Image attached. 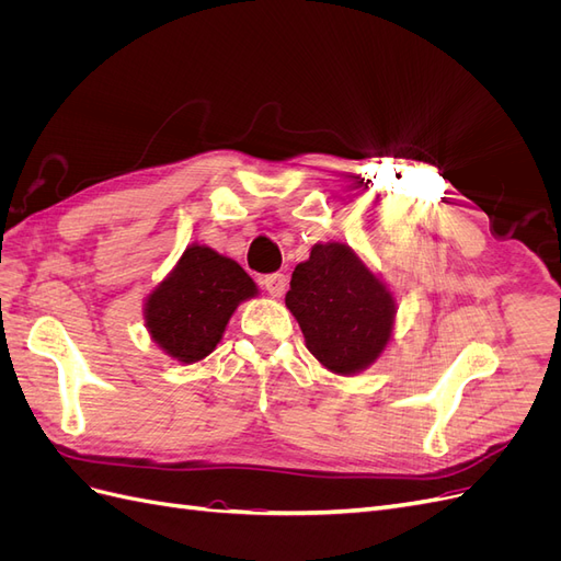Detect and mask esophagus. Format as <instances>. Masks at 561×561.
I'll list each match as a JSON object with an SVG mask.
<instances>
[{
    "label": "esophagus",
    "instance_id": "1",
    "mask_svg": "<svg viewBox=\"0 0 561 561\" xmlns=\"http://www.w3.org/2000/svg\"><path fill=\"white\" fill-rule=\"evenodd\" d=\"M262 283H264L266 293H268L271 297H283L285 290H287V278H285L283 274H271V276H266Z\"/></svg>",
    "mask_w": 561,
    "mask_h": 561
}]
</instances>
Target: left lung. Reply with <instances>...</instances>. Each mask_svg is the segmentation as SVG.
I'll list each match as a JSON object with an SVG mask.
<instances>
[{
  "instance_id": "8db88e82",
  "label": "left lung",
  "mask_w": 561,
  "mask_h": 561,
  "mask_svg": "<svg viewBox=\"0 0 561 561\" xmlns=\"http://www.w3.org/2000/svg\"><path fill=\"white\" fill-rule=\"evenodd\" d=\"M285 307L313 358L339 377L375 365L393 339L398 304L388 283L351 245L316 243L295 266Z\"/></svg>"
}]
</instances>
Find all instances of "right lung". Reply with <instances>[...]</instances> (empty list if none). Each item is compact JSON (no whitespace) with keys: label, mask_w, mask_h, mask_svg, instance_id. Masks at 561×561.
Segmentation results:
<instances>
[{"label":"right lung","mask_w":561,"mask_h":561,"mask_svg":"<svg viewBox=\"0 0 561 561\" xmlns=\"http://www.w3.org/2000/svg\"><path fill=\"white\" fill-rule=\"evenodd\" d=\"M260 290L239 262L208 245H186L182 257L145 299V328L165 355L194 365L210 355L241 301Z\"/></svg>","instance_id":"right-lung-1"}]
</instances>
